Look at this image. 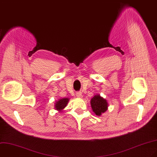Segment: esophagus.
I'll return each mask as SVG.
<instances>
[{
  "label": "esophagus",
  "instance_id": "1",
  "mask_svg": "<svg viewBox=\"0 0 157 157\" xmlns=\"http://www.w3.org/2000/svg\"><path fill=\"white\" fill-rule=\"evenodd\" d=\"M75 95L78 98H82V92H77L76 93H75Z\"/></svg>",
  "mask_w": 157,
  "mask_h": 157
}]
</instances>
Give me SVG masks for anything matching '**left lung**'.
<instances>
[{
    "instance_id": "8db88e82",
    "label": "left lung",
    "mask_w": 157,
    "mask_h": 157,
    "mask_svg": "<svg viewBox=\"0 0 157 157\" xmlns=\"http://www.w3.org/2000/svg\"><path fill=\"white\" fill-rule=\"evenodd\" d=\"M91 107L92 111L98 116H100L107 110L108 103L105 99H103L100 95H96L91 99Z\"/></svg>"
}]
</instances>
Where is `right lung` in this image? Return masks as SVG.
<instances>
[{
  "instance_id": "obj_1",
  "label": "right lung",
  "mask_w": 157,
  "mask_h": 157,
  "mask_svg": "<svg viewBox=\"0 0 157 157\" xmlns=\"http://www.w3.org/2000/svg\"><path fill=\"white\" fill-rule=\"evenodd\" d=\"M68 100V98H62V99H59V101H57L56 103V109L57 110V111H61L62 109H63L67 106Z\"/></svg>"
}]
</instances>
